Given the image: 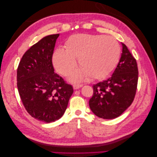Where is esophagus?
I'll return each instance as SVG.
<instances>
[{
	"label": "esophagus",
	"mask_w": 157,
	"mask_h": 157,
	"mask_svg": "<svg viewBox=\"0 0 157 157\" xmlns=\"http://www.w3.org/2000/svg\"><path fill=\"white\" fill-rule=\"evenodd\" d=\"M82 86V85H78V84H75V85H73V88L74 90H77L80 88H81Z\"/></svg>",
	"instance_id": "1"
}]
</instances>
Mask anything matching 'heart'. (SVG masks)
<instances>
[{"mask_svg":"<svg viewBox=\"0 0 157 157\" xmlns=\"http://www.w3.org/2000/svg\"><path fill=\"white\" fill-rule=\"evenodd\" d=\"M65 50L56 49L52 55L55 69L63 76H68L77 67L78 59L81 69L70 77L71 82H80L90 77L101 79L110 73L119 59L121 48L112 36L77 34L65 42Z\"/></svg>","mask_w":157,"mask_h":157,"instance_id":"obj_1","label":"heart"}]
</instances>
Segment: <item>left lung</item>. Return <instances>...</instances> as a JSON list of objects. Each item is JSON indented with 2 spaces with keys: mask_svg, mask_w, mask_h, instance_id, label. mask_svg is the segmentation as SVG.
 <instances>
[{
  "mask_svg": "<svg viewBox=\"0 0 157 157\" xmlns=\"http://www.w3.org/2000/svg\"><path fill=\"white\" fill-rule=\"evenodd\" d=\"M122 52L112 77L93 85L89 101L91 111L104 119H113L130 106L136 95L138 69L136 59L123 43Z\"/></svg>",
  "mask_w": 157,
  "mask_h": 157,
  "instance_id": "left-lung-1",
  "label": "left lung"
}]
</instances>
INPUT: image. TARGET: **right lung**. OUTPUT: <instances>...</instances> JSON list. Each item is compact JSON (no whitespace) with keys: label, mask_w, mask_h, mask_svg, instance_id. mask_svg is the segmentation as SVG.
Returning <instances> with one entry per match:
<instances>
[{"label":"right lung","mask_w":157,"mask_h":157,"mask_svg":"<svg viewBox=\"0 0 157 157\" xmlns=\"http://www.w3.org/2000/svg\"><path fill=\"white\" fill-rule=\"evenodd\" d=\"M59 34L48 35L32 46L19 63L17 86L28 113L49 123L63 115L73 86L54 73L52 55Z\"/></svg>","instance_id":"1"}]
</instances>
